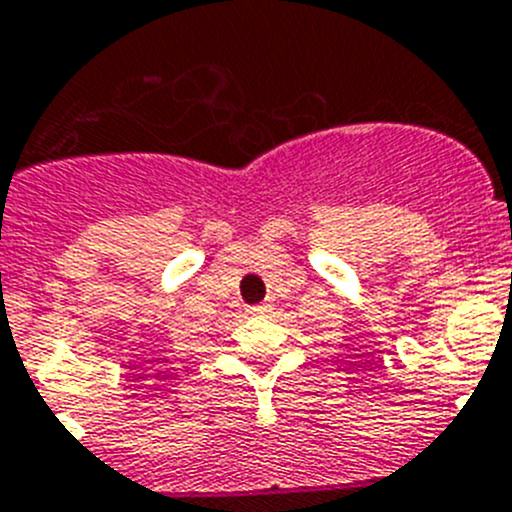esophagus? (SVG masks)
<instances>
[{
  "label": "esophagus",
  "mask_w": 512,
  "mask_h": 512,
  "mask_svg": "<svg viewBox=\"0 0 512 512\" xmlns=\"http://www.w3.org/2000/svg\"><path fill=\"white\" fill-rule=\"evenodd\" d=\"M265 308H267V305H252V308H247V313L255 315V313H262V310H265Z\"/></svg>",
  "instance_id": "34e87169"
}]
</instances>
